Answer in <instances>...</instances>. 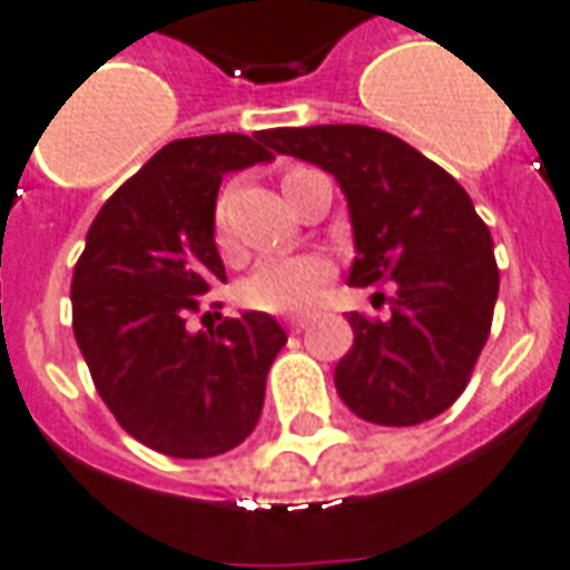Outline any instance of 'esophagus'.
<instances>
[{
  "mask_svg": "<svg viewBox=\"0 0 570 570\" xmlns=\"http://www.w3.org/2000/svg\"><path fill=\"white\" fill-rule=\"evenodd\" d=\"M308 324H312L308 317H286V326H289L293 333H302V330H305Z\"/></svg>",
  "mask_w": 570,
  "mask_h": 570,
  "instance_id": "1",
  "label": "esophagus"
}]
</instances>
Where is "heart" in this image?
Listing matches in <instances>:
<instances>
[{
	"label": "heart",
	"mask_w": 570,
	"mask_h": 570,
	"mask_svg": "<svg viewBox=\"0 0 570 570\" xmlns=\"http://www.w3.org/2000/svg\"><path fill=\"white\" fill-rule=\"evenodd\" d=\"M330 277H333V262L321 256V253L268 256L262 258L256 268L244 277L240 298L249 308H258V312H308L314 302L324 296Z\"/></svg>",
	"instance_id": "1"
}]
</instances>
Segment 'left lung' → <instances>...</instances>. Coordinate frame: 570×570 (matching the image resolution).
Returning <instances> with one entry per match:
<instances>
[{
  "instance_id": "obj_1",
  "label": "left lung",
  "mask_w": 570,
  "mask_h": 570,
  "mask_svg": "<svg viewBox=\"0 0 570 570\" xmlns=\"http://www.w3.org/2000/svg\"><path fill=\"white\" fill-rule=\"evenodd\" d=\"M265 141L340 181L354 230L348 284L397 286L389 321L348 317L354 345L333 373L340 397L376 425L444 413L472 376L500 293L491 230L469 194L416 147L370 126L272 129Z\"/></svg>"
}]
</instances>
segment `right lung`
Listing matches in <instances>:
<instances>
[{
	"label": "right lung",
	"mask_w": 570,
	"mask_h": 570,
	"mask_svg": "<svg viewBox=\"0 0 570 570\" xmlns=\"http://www.w3.org/2000/svg\"><path fill=\"white\" fill-rule=\"evenodd\" d=\"M274 160L265 132L178 138L101 206L73 268V336L117 423L147 448L203 460L249 438L286 345L265 312L188 330L225 284L216 246L222 175Z\"/></svg>",
	"instance_id": "add662e5"
}]
</instances>
